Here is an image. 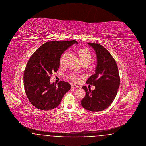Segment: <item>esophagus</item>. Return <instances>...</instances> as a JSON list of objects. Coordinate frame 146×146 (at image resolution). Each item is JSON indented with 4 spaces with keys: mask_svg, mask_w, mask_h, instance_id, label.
Instances as JSON below:
<instances>
[{
    "mask_svg": "<svg viewBox=\"0 0 146 146\" xmlns=\"http://www.w3.org/2000/svg\"><path fill=\"white\" fill-rule=\"evenodd\" d=\"M72 88H74V89H78V88H79V86L75 85V84H73V85H72Z\"/></svg>",
    "mask_w": 146,
    "mask_h": 146,
    "instance_id": "1",
    "label": "esophagus"
}]
</instances>
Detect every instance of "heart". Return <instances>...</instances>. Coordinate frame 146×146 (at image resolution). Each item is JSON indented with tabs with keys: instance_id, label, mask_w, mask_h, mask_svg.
<instances>
[{
	"instance_id": "obj_1",
	"label": "heart",
	"mask_w": 146,
	"mask_h": 146,
	"mask_svg": "<svg viewBox=\"0 0 146 146\" xmlns=\"http://www.w3.org/2000/svg\"><path fill=\"white\" fill-rule=\"evenodd\" d=\"M77 53L78 56L79 57V59L80 60V62H84V61H86L89 63L90 61L91 57H92V55L91 54L90 51L88 50V49H85V48H81V49H79L77 51ZM68 51H66L63 54L61 57V60H60V63H62L66 56L68 55ZM73 80L76 81V78L73 77Z\"/></svg>"
}]
</instances>
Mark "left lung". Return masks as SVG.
I'll return each mask as SVG.
<instances>
[{"label": "left lung", "mask_w": 146, "mask_h": 146, "mask_svg": "<svg viewBox=\"0 0 146 146\" xmlns=\"http://www.w3.org/2000/svg\"><path fill=\"white\" fill-rule=\"evenodd\" d=\"M88 44L94 49L97 63L95 73L88 79L86 83L93 85L95 89L82 88L86 95L81 104L88 111L97 112L104 110L113 102L119 88L120 78L117 63L108 51L98 44Z\"/></svg>", "instance_id": "8db88e82"}]
</instances>
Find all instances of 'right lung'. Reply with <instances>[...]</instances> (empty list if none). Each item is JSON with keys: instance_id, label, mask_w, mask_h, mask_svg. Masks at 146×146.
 <instances>
[{"instance_id": "add662e5", "label": "right lung", "mask_w": 146, "mask_h": 146, "mask_svg": "<svg viewBox=\"0 0 146 146\" xmlns=\"http://www.w3.org/2000/svg\"><path fill=\"white\" fill-rule=\"evenodd\" d=\"M76 40L45 42L31 56L24 72V87L30 102L38 109L48 111L56 108L71 85L66 82L50 83V76L60 66L63 53Z\"/></svg>"}]
</instances>
